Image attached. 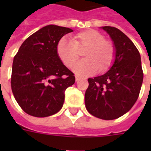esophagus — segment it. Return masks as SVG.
<instances>
[{
	"label": "esophagus",
	"mask_w": 151,
	"mask_h": 151,
	"mask_svg": "<svg viewBox=\"0 0 151 151\" xmlns=\"http://www.w3.org/2000/svg\"><path fill=\"white\" fill-rule=\"evenodd\" d=\"M81 79V77H79V76H75V81L76 82H78V81H79Z\"/></svg>",
	"instance_id": "obj_1"
}]
</instances>
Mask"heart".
Wrapping results in <instances>:
<instances>
[{
  "mask_svg": "<svg viewBox=\"0 0 151 151\" xmlns=\"http://www.w3.org/2000/svg\"><path fill=\"white\" fill-rule=\"evenodd\" d=\"M83 52L85 58L77 63L73 71L80 76H89L104 72L112 65L115 59L113 44L105 40L104 35L95 30H86L75 35L72 40L62 38L56 45V54L61 62L71 68Z\"/></svg>",
  "mask_w": 151,
  "mask_h": 151,
  "instance_id": "obj_1",
  "label": "heart"
}]
</instances>
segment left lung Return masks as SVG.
I'll return each mask as SVG.
<instances>
[{
	"label": "left lung",
	"mask_w": 151,
	"mask_h": 151,
	"mask_svg": "<svg viewBox=\"0 0 151 151\" xmlns=\"http://www.w3.org/2000/svg\"><path fill=\"white\" fill-rule=\"evenodd\" d=\"M112 40L115 59L104 74L88 78L85 104L89 113L103 120H115L129 111L138 98L143 81L141 56L123 32L102 27Z\"/></svg>",
	"instance_id": "1"
}]
</instances>
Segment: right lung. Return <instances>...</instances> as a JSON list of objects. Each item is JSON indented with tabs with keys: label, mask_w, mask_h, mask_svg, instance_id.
Wrapping results in <instances>:
<instances>
[{
	"label": "right lung",
	"mask_w": 151,
	"mask_h": 151,
	"mask_svg": "<svg viewBox=\"0 0 151 151\" xmlns=\"http://www.w3.org/2000/svg\"><path fill=\"white\" fill-rule=\"evenodd\" d=\"M70 28L47 25L25 40L14 58L11 88L22 109L46 117L61 109L65 91L75 77L56 54V45Z\"/></svg>",
	"instance_id": "right-lung-1"
}]
</instances>
